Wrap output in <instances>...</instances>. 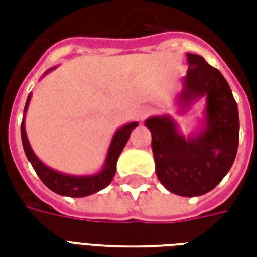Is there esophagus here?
<instances>
[{
	"instance_id": "34e87169",
	"label": "esophagus",
	"mask_w": 257,
	"mask_h": 257,
	"mask_svg": "<svg viewBox=\"0 0 257 257\" xmlns=\"http://www.w3.org/2000/svg\"><path fill=\"white\" fill-rule=\"evenodd\" d=\"M151 114V108L150 107H143V108H140L139 110V114H138V117L143 121V119H146V118L149 117Z\"/></svg>"
}]
</instances>
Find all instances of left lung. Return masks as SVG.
<instances>
[{"instance_id":"1","label":"left lung","mask_w":257,"mask_h":257,"mask_svg":"<svg viewBox=\"0 0 257 257\" xmlns=\"http://www.w3.org/2000/svg\"><path fill=\"white\" fill-rule=\"evenodd\" d=\"M189 70L179 100L184 107L205 97L204 129L184 138L169 115L151 117V149L158 180L171 193L198 197L213 190L232 167L239 140V117L224 77L199 55L187 53Z\"/></svg>"}]
</instances>
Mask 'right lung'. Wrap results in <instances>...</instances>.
Wrapping results in <instances>:
<instances>
[{
  "instance_id": "right-lung-1",
  "label": "right lung",
  "mask_w": 257,
  "mask_h": 257,
  "mask_svg": "<svg viewBox=\"0 0 257 257\" xmlns=\"http://www.w3.org/2000/svg\"><path fill=\"white\" fill-rule=\"evenodd\" d=\"M53 68H51V70H53ZM51 70H48L47 73H49ZM30 97L31 93L27 97V101H26L25 114L27 111L29 103H30ZM136 126H138V122H131L122 126V128L117 129V132L112 136L111 143H110V147H108V151H107L106 161H104V165L101 168V171H99L95 175H89V176H71V175L58 172V171H53L52 168L47 167L34 154V151L31 149L29 139H27V135H26L25 119L22 121L20 129H22V143H23L26 157L34 168L38 178L42 180V183L45 184L49 190H52L53 193L79 198V197H86V195H90V194L97 193V191H100V190H103L111 183L112 178L115 175V171H117L118 157H119L121 151L126 145L129 136H131V132Z\"/></svg>"
}]
</instances>
